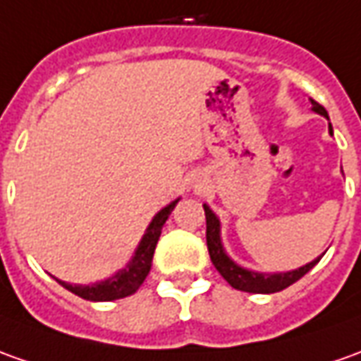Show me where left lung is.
<instances>
[{
  "label": "left lung",
  "instance_id": "1",
  "mask_svg": "<svg viewBox=\"0 0 361 361\" xmlns=\"http://www.w3.org/2000/svg\"><path fill=\"white\" fill-rule=\"evenodd\" d=\"M312 102V110L322 114L328 118V112L322 104H318L316 100L310 98ZM330 134H332V126H330ZM205 209V221H207V231H205V239H207V249H209V257H212V263L215 264V269L221 273V276L231 284L233 288L237 290H243V293H252V294H273L283 290L286 286H290L293 283H296L298 279H302L304 274L308 273L312 267H314L322 257L314 259L312 263L304 264L296 271H288V273H274V274H264V273H255V271H247L239 264H235L227 257V252L223 249L221 245V225H219V219L215 217V213L203 205Z\"/></svg>",
  "mask_w": 361,
  "mask_h": 361
}]
</instances>
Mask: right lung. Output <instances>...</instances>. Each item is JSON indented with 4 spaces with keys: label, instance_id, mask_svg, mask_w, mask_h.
I'll return each mask as SVG.
<instances>
[{
    "label": "right lung",
    "instance_id": "1",
    "mask_svg": "<svg viewBox=\"0 0 361 361\" xmlns=\"http://www.w3.org/2000/svg\"><path fill=\"white\" fill-rule=\"evenodd\" d=\"M180 200L171 201L168 207H164L154 219L149 223V227L144 233L142 241H140L138 249L134 252L132 261L126 264V269H122L116 274H112L106 281H100L97 284H68L59 281V284H63L67 290L73 294H77L85 300H92V302H109V300H118L124 296L134 294L140 288V284L144 283V279L148 276L149 267H152V257L156 251V245L160 239L161 227L166 219L170 217V213L173 212L176 203Z\"/></svg>",
    "mask_w": 361,
    "mask_h": 361
}]
</instances>
